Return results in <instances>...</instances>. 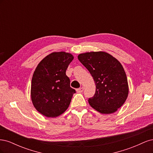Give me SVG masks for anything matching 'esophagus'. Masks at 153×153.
<instances>
[{
  "label": "esophagus",
  "instance_id": "esophagus-1",
  "mask_svg": "<svg viewBox=\"0 0 153 153\" xmlns=\"http://www.w3.org/2000/svg\"><path fill=\"white\" fill-rule=\"evenodd\" d=\"M84 88L82 87L79 88V89H76V92H78V93H81V92H82L83 91H84Z\"/></svg>",
  "mask_w": 153,
  "mask_h": 153
}]
</instances>
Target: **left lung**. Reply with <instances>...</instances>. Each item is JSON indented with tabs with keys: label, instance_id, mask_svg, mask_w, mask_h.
I'll list each match as a JSON object with an SVG mask.
<instances>
[{
	"label": "left lung",
	"instance_id": "obj_1",
	"mask_svg": "<svg viewBox=\"0 0 153 153\" xmlns=\"http://www.w3.org/2000/svg\"><path fill=\"white\" fill-rule=\"evenodd\" d=\"M78 59L91 73L96 85L88 101L101 114L114 113L126 101L129 87L124 69L117 59L102 51L80 53Z\"/></svg>",
	"mask_w": 153,
	"mask_h": 153
}]
</instances>
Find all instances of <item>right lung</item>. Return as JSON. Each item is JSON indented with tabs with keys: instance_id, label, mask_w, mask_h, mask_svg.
Wrapping results in <instances>:
<instances>
[{
	"instance_id": "1",
	"label": "right lung",
	"mask_w": 153,
	"mask_h": 153,
	"mask_svg": "<svg viewBox=\"0 0 153 153\" xmlns=\"http://www.w3.org/2000/svg\"><path fill=\"white\" fill-rule=\"evenodd\" d=\"M73 55L55 52L41 60L32 76L30 96L36 110L47 117H56L69 107L75 90L66 75Z\"/></svg>"
}]
</instances>
